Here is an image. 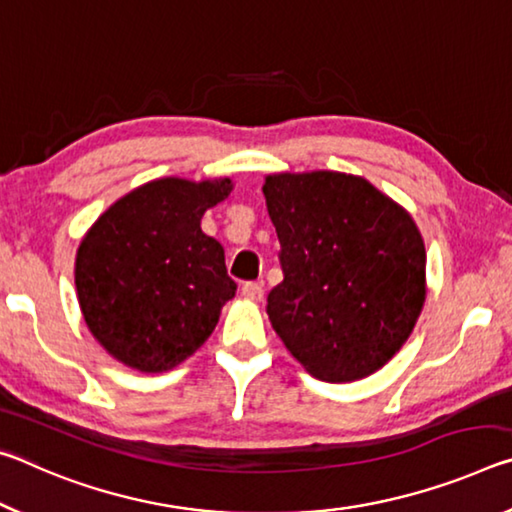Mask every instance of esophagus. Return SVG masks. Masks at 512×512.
<instances>
[{"label": "esophagus", "mask_w": 512, "mask_h": 512, "mask_svg": "<svg viewBox=\"0 0 512 512\" xmlns=\"http://www.w3.org/2000/svg\"><path fill=\"white\" fill-rule=\"evenodd\" d=\"M263 295H265V290H263L261 283L249 281V283H245V286H242V297H245L247 301H261Z\"/></svg>", "instance_id": "esophagus-1"}]
</instances>
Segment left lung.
I'll use <instances>...</instances> for the list:
<instances>
[{"instance_id": "left-lung-1", "label": "left lung", "mask_w": 512, "mask_h": 512, "mask_svg": "<svg viewBox=\"0 0 512 512\" xmlns=\"http://www.w3.org/2000/svg\"><path fill=\"white\" fill-rule=\"evenodd\" d=\"M283 281L272 329L308 374L365 379L413 333L426 299V249L404 206L345 172H279L263 183Z\"/></svg>"}]
</instances>
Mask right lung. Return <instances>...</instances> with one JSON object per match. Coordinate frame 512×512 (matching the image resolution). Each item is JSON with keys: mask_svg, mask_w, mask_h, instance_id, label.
Masks as SVG:
<instances>
[{"mask_svg": "<svg viewBox=\"0 0 512 512\" xmlns=\"http://www.w3.org/2000/svg\"><path fill=\"white\" fill-rule=\"evenodd\" d=\"M231 190L226 177L149 181L108 206L83 236L74 263L83 320L122 365L167 372L213 333L236 281L201 217Z\"/></svg>", "mask_w": 512, "mask_h": 512, "instance_id": "add662e5", "label": "right lung"}]
</instances>
